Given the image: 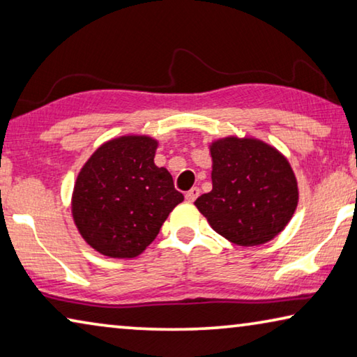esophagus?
<instances>
[{
  "instance_id": "34e87169",
  "label": "esophagus",
  "mask_w": 357,
  "mask_h": 357,
  "mask_svg": "<svg viewBox=\"0 0 357 357\" xmlns=\"http://www.w3.org/2000/svg\"><path fill=\"white\" fill-rule=\"evenodd\" d=\"M199 195H200V189L199 188H192L190 190L185 192V200H188V202H195V199Z\"/></svg>"
}]
</instances>
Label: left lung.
Returning a JSON list of instances; mask_svg holds the SVG:
<instances>
[{"mask_svg":"<svg viewBox=\"0 0 357 357\" xmlns=\"http://www.w3.org/2000/svg\"><path fill=\"white\" fill-rule=\"evenodd\" d=\"M213 189L195 200L213 230L240 246L275 238L298 202L287 158L264 141L229 137L211 144Z\"/></svg>","mask_w":357,"mask_h":357,"instance_id":"8db88e82","label":"left lung"}]
</instances>
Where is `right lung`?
<instances>
[{
  "mask_svg": "<svg viewBox=\"0 0 357 357\" xmlns=\"http://www.w3.org/2000/svg\"><path fill=\"white\" fill-rule=\"evenodd\" d=\"M155 149L157 141L149 137L111 139L77 174L73 219L82 238L103 256H139L184 200L168 169L154 163Z\"/></svg>",
  "mask_w": 357,
  "mask_h": 357,
  "instance_id": "add662e5",
  "label": "right lung"
}]
</instances>
